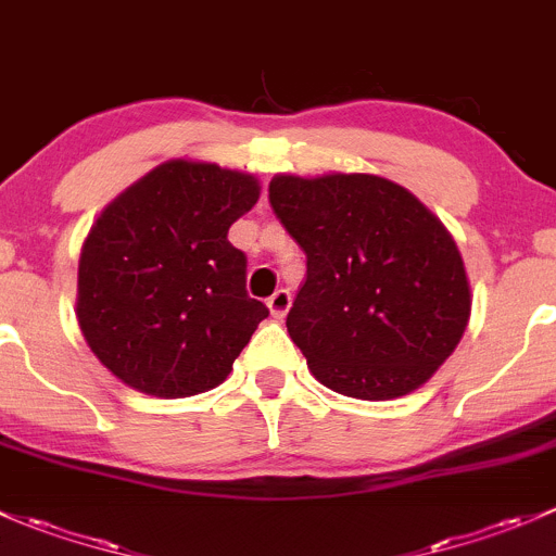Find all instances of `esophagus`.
<instances>
[{
	"label": "esophagus",
	"instance_id": "1",
	"mask_svg": "<svg viewBox=\"0 0 556 556\" xmlns=\"http://www.w3.org/2000/svg\"><path fill=\"white\" fill-rule=\"evenodd\" d=\"M266 304H268V312H271V317L282 319L285 314H288L290 304H293V299H290V293H288V290H277V293H274L271 299L266 301Z\"/></svg>",
	"mask_w": 556,
	"mask_h": 556
}]
</instances>
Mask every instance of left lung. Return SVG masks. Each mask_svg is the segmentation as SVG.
Returning a JSON list of instances; mask_svg holds the SVG:
<instances>
[{
  "label": "left lung",
  "mask_w": 556,
  "mask_h": 556,
  "mask_svg": "<svg viewBox=\"0 0 556 556\" xmlns=\"http://www.w3.org/2000/svg\"><path fill=\"white\" fill-rule=\"evenodd\" d=\"M268 201L306 252L288 333L314 379L361 401L428 382L470 317L463 255L444 223L377 174H277Z\"/></svg>",
  "instance_id": "8db88e82"
}]
</instances>
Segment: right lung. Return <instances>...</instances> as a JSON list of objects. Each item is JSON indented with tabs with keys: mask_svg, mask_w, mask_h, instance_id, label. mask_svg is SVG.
Instances as JSON below:
<instances>
[{
	"mask_svg": "<svg viewBox=\"0 0 556 556\" xmlns=\"http://www.w3.org/2000/svg\"><path fill=\"white\" fill-rule=\"evenodd\" d=\"M257 195L252 174L174 159L104 206L80 252L77 323L123 384L188 397L226 382L268 317L228 242Z\"/></svg>",
	"mask_w": 556,
	"mask_h": 556,
	"instance_id": "right-lung-1",
	"label": "right lung"
}]
</instances>
